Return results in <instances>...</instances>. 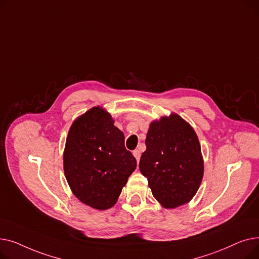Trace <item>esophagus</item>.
Returning a JSON list of instances; mask_svg holds the SVG:
<instances>
[{"label": "esophagus", "mask_w": 259, "mask_h": 259, "mask_svg": "<svg viewBox=\"0 0 259 259\" xmlns=\"http://www.w3.org/2000/svg\"><path fill=\"white\" fill-rule=\"evenodd\" d=\"M133 155H134L135 158H137V161L139 162V161H140V158H141V152H140V150H138V149H137V150H134V151H133Z\"/></svg>", "instance_id": "esophagus-1"}]
</instances>
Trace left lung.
Returning <instances> with one entry per match:
<instances>
[{
	"mask_svg": "<svg viewBox=\"0 0 259 259\" xmlns=\"http://www.w3.org/2000/svg\"><path fill=\"white\" fill-rule=\"evenodd\" d=\"M140 170L155 199L165 208H176L196 194L203 175L200 145L193 128L180 115L151 122Z\"/></svg>",
	"mask_w": 259,
	"mask_h": 259,
	"instance_id": "8db88e82",
	"label": "left lung"
}]
</instances>
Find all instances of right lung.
I'll list each match as a JSON object with an SVG mask.
<instances>
[{"mask_svg":"<svg viewBox=\"0 0 259 259\" xmlns=\"http://www.w3.org/2000/svg\"><path fill=\"white\" fill-rule=\"evenodd\" d=\"M137 168L125 148V137L111 115L94 107L70 127L64 152V171L73 194L86 205L106 210L115 205Z\"/></svg>","mask_w":259,"mask_h":259,"instance_id":"add662e5","label":"right lung"}]
</instances>
